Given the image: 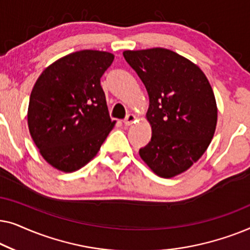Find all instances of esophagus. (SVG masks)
I'll return each mask as SVG.
<instances>
[{
    "label": "esophagus",
    "instance_id": "34e87169",
    "mask_svg": "<svg viewBox=\"0 0 250 250\" xmlns=\"http://www.w3.org/2000/svg\"><path fill=\"white\" fill-rule=\"evenodd\" d=\"M135 122H136V116L133 115V114L127 115V116H126V118L124 119V124H125L126 126L132 125L133 123H135Z\"/></svg>",
    "mask_w": 250,
    "mask_h": 250
}]
</instances>
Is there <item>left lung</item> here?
<instances>
[{
  "instance_id": "left-lung-1",
  "label": "left lung",
  "mask_w": 250,
  "mask_h": 250,
  "mask_svg": "<svg viewBox=\"0 0 250 250\" xmlns=\"http://www.w3.org/2000/svg\"><path fill=\"white\" fill-rule=\"evenodd\" d=\"M123 56L149 95L146 117L151 141L140 149V157L164 179L186 172L207 150L217 124L216 100L206 75L163 47L127 50Z\"/></svg>"
}]
</instances>
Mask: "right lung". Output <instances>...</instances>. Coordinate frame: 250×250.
Here are the masks:
<instances>
[{
    "mask_svg": "<svg viewBox=\"0 0 250 250\" xmlns=\"http://www.w3.org/2000/svg\"><path fill=\"white\" fill-rule=\"evenodd\" d=\"M114 58L97 50L67 54L46 67L34 85L29 133L43 158L61 172L86 165L114 128L100 84Z\"/></svg>",
    "mask_w": 250,
    "mask_h": 250,
    "instance_id": "1",
    "label": "right lung"
}]
</instances>
